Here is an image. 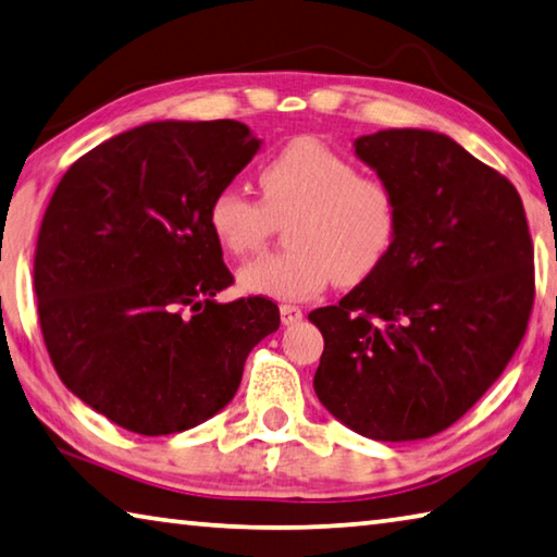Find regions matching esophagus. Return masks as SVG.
<instances>
[{"label": "esophagus", "mask_w": 557, "mask_h": 557, "mask_svg": "<svg viewBox=\"0 0 557 557\" xmlns=\"http://www.w3.org/2000/svg\"><path fill=\"white\" fill-rule=\"evenodd\" d=\"M304 320V310H300L298 306H290V304H284L281 306V323L284 325H296Z\"/></svg>", "instance_id": "1"}]
</instances>
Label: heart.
I'll return each mask as SVG.
<instances>
[{
	"instance_id": "heart-1",
	"label": "heart",
	"mask_w": 557,
	"mask_h": 557,
	"mask_svg": "<svg viewBox=\"0 0 557 557\" xmlns=\"http://www.w3.org/2000/svg\"><path fill=\"white\" fill-rule=\"evenodd\" d=\"M261 202L239 188H222L208 205L212 237L244 257L288 220L290 249L263 253L239 269V288L251 296L304 300L323 290L367 281L392 253L401 210L394 185L359 173L349 156L313 136L286 144L259 171Z\"/></svg>"
}]
</instances>
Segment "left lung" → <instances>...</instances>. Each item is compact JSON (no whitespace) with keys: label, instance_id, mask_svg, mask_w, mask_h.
Wrapping results in <instances>:
<instances>
[{"label":"left lung","instance_id":"1","mask_svg":"<svg viewBox=\"0 0 557 557\" xmlns=\"http://www.w3.org/2000/svg\"><path fill=\"white\" fill-rule=\"evenodd\" d=\"M355 153L394 185L388 259L308 315L325 339L315 394L384 443L450 428L502 376L533 308V244L513 185L450 136L384 129Z\"/></svg>","mask_w":557,"mask_h":557}]
</instances>
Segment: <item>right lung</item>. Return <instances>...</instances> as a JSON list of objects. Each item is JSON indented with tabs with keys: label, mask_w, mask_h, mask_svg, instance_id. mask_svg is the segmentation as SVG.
<instances>
[{
	"label": "right lung",
	"mask_w": 557,
	"mask_h": 557,
	"mask_svg": "<svg viewBox=\"0 0 557 557\" xmlns=\"http://www.w3.org/2000/svg\"><path fill=\"white\" fill-rule=\"evenodd\" d=\"M259 146L234 120L149 122L77 159L48 202L34 259L46 349L61 382L126 431L205 423L278 330L267 298L214 300L234 278L208 205Z\"/></svg>",
	"instance_id": "obj_1"
}]
</instances>
